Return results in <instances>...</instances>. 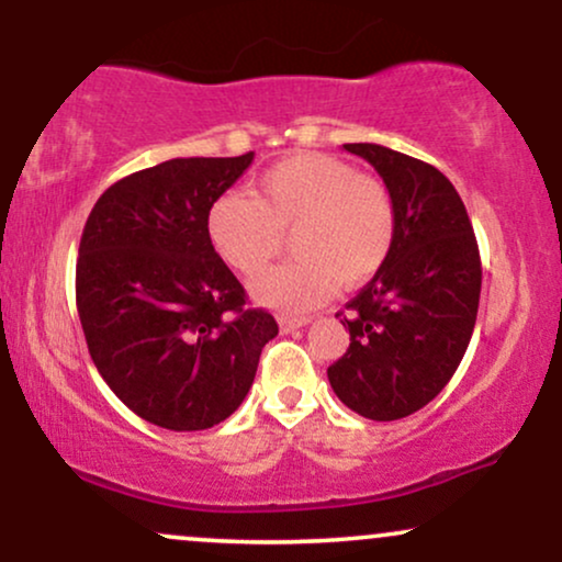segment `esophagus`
Here are the masks:
<instances>
[{"label": "esophagus", "instance_id": "esophagus-1", "mask_svg": "<svg viewBox=\"0 0 562 562\" xmlns=\"http://www.w3.org/2000/svg\"><path fill=\"white\" fill-rule=\"evenodd\" d=\"M306 325H308V317H280V327L285 333L299 330V327H306Z\"/></svg>", "mask_w": 562, "mask_h": 562}]
</instances>
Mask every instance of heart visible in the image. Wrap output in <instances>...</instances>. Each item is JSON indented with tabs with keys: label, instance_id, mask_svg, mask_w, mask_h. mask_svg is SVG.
<instances>
[{
	"label": "heart",
	"instance_id": "1",
	"mask_svg": "<svg viewBox=\"0 0 562 562\" xmlns=\"http://www.w3.org/2000/svg\"><path fill=\"white\" fill-rule=\"evenodd\" d=\"M211 245L227 267L256 274L293 237L295 259L250 282V295L280 314H303L344 288L370 282L396 240L389 187L346 160L295 153L261 173L254 198L227 192L209 209Z\"/></svg>",
	"mask_w": 562,
	"mask_h": 562
}]
</instances>
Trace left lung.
I'll use <instances>...</instances> for the list:
<instances>
[{
	"instance_id": "left-lung-1",
	"label": "left lung",
	"mask_w": 562,
	"mask_h": 562,
	"mask_svg": "<svg viewBox=\"0 0 562 562\" xmlns=\"http://www.w3.org/2000/svg\"><path fill=\"white\" fill-rule=\"evenodd\" d=\"M396 209L383 269L346 303L351 344L327 367L335 396L367 420H402L434 402L465 357L481 299V256L465 203L430 164L353 142ZM340 317V314H338Z\"/></svg>"
}]
</instances>
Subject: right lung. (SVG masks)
<instances>
[{
    "label": "right lung",
    "instance_id": "add662e5",
    "mask_svg": "<svg viewBox=\"0 0 562 562\" xmlns=\"http://www.w3.org/2000/svg\"><path fill=\"white\" fill-rule=\"evenodd\" d=\"M254 164L171 158L102 192L83 227L76 306L115 396L166 430L227 420L277 335L211 245L209 209Z\"/></svg>",
    "mask_w": 562,
    "mask_h": 562
}]
</instances>
